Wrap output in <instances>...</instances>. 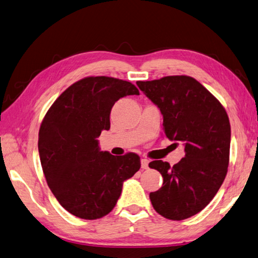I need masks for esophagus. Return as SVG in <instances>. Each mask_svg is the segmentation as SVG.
Listing matches in <instances>:
<instances>
[{
  "label": "esophagus",
  "mask_w": 258,
  "mask_h": 258,
  "mask_svg": "<svg viewBox=\"0 0 258 258\" xmlns=\"http://www.w3.org/2000/svg\"><path fill=\"white\" fill-rule=\"evenodd\" d=\"M142 168L143 169H147L148 168V164H149V160L148 159H145V158H143L142 159Z\"/></svg>",
  "instance_id": "esophagus-1"
}]
</instances>
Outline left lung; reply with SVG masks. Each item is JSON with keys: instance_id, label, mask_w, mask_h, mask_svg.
Here are the masks:
<instances>
[{"instance_id": "8db88e82", "label": "left lung", "mask_w": 258, "mask_h": 258, "mask_svg": "<svg viewBox=\"0 0 258 258\" xmlns=\"http://www.w3.org/2000/svg\"><path fill=\"white\" fill-rule=\"evenodd\" d=\"M163 115L164 136L184 146L185 156L174 166L153 160L163 186L149 194L156 212L183 220L203 210L220 188L229 164L230 123L215 96L189 76L137 82Z\"/></svg>"}]
</instances>
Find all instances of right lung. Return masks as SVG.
Listing matches in <instances>:
<instances>
[{
	"instance_id": "add662e5",
	"label": "right lung",
	"mask_w": 258,
	"mask_h": 258,
	"mask_svg": "<svg viewBox=\"0 0 258 258\" xmlns=\"http://www.w3.org/2000/svg\"><path fill=\"white\" fill-rule=\"evenodd\" d=\"M127 95H139L130 82L96 76L62 92L42 120L38 150L48 186L75 217L94 220L115 207L123 182L140 168L137 154L102 152L98 138L110 129L111 109Z\"/></svg>"
}]
</instances>
